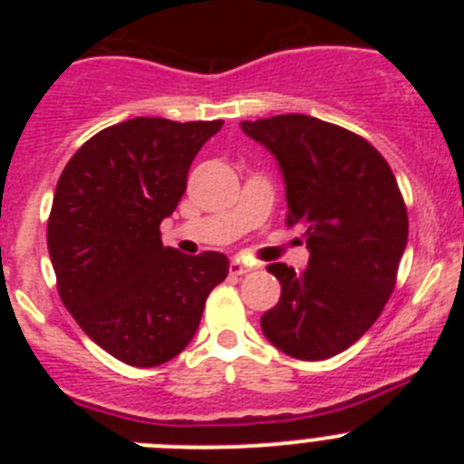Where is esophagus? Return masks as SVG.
I'll return each mask as SVG.
<instances>
[{
	"label": "esophagus",
	"instance_id": "obj_1",
	"mask_svg": "<svg viewBox=\"0 0 464 464\" xmlns=\"http://www.w3.org/2000/svg\"><path fill=\"white\" fill-rule=\"evenodd\" d=\"M253 269H256V265H253V262H246V260H232V265H229V272L237 274V276L253 272Z\"/></svg>",
	"mask_w": 464,
	"mask_h": 464
}]
</instances>
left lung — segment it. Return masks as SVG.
<instances>
[{
	"instance_id": "obj_1",
	"label": "left lung",
	"mask_w": 464,
	"mask_h": 464,
	"mask_svg": "<svg viewBox=\"0 0 464 464\" xmlns=\"http://www.w3.org/2000/svg\"><path fill=\"white\" fill-rule=\"evenodd\" d=\"M276 160L288 225L304 229L309 265H267L281 299L262 314L272 346L297 360L346 351L374 325L395 288L409 239L407 208L391 167L372 143L314 116L241 122Z\"/></svg>"
}]
</instances>
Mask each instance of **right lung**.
<instances>
[{
	"instance_id": "1",
	"label": "right lung",
	"mask_w": 464,
	"mask_h": 464,
	"mask_svg": "<svg viewBox=\"0 0 464 464\" xmlns=\"http://www.w3.org/2000/svg\"><path fill=\"white\" fill-rule=\"evenodd\" d=\"M223 121L132 118L106 127L67 162L48 218L57 290L106 353L158 367L195 337L207 297L229 272L223 253L183 256L160 223L186 192L188 171Z\"/></svg>"
}]
</instances>
